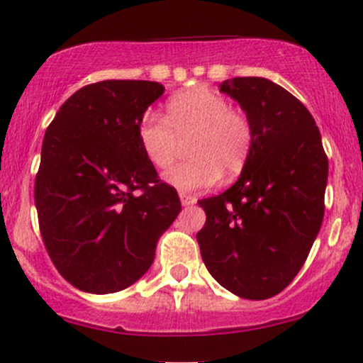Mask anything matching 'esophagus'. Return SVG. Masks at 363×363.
I'll use <instances>...</instances> for the list:
<instances>
[{
    "label": "esophagus",
    "instance_id": "obj_1",
    "mask_svg": "<svg viewBox=\"0 0 363 363\" xmlns=\"http://www.w3.org/2000/svg\"><path fill=\"white\" fill-rule=\"evenodd\" d=\"M180 201H182V204L183 206H190V204H194L196 203V197L194 196H190V194H186V192H180Z\"/></svg>",
    "mask_w": 363,
    "mask_h": 363
}]
</instances>
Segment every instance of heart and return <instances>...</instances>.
<instances>
[{"label":"heart","instance_id":"b5f03b06","mask_svg":"<svg viewBox=\"0 0 363 363\" xmlns=\"http://www.w3.org/2000/svg\"><path fill=\"white\" fill-rule=\"evenodd\" d=\"M138 138L146 159L160 171L173 166L182 143L189 141V162L164 178L180 190H203L213 186L220 174L231 180L242 173L252 153L254 127L222 93L197 88L171 96L166 116L148 111L139 121Z\"/></svg>","mask_w":363,"mask_h":363}]
</instances>
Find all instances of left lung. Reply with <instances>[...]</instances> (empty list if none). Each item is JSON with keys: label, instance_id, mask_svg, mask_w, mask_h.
Wrapping results in <instances>:
<instances>
[{"label": "left lung", "instance_id": "obj_1", "mask_svg": "<svg viewBox=\"0 0 363 363\" xmlns=\"http://www.w3.org/2000/svg\"><path fill=\"white\" fill-rule=\"evenodd\" d=\"M220 91L254 127V146L238 182L197 201L206 213L197 233L211 277L235 295L264 300L303 267L325 215L328 157L307 107L263 77H235Z\"/></svg>", "mask_w": 363, "mask_h": 363}]
</instances>
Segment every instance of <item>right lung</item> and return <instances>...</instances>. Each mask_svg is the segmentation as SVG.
<instances>
[{
    "label": "right lung",
    "instance_id": "add662e5",
    "mask_svg": "<svg viewBox=\"0 0 363 363\" xmlns=\"http://www.w3.org/2000/svg\"><path fill=\"white\" fill-rule=\"evenodd\" d=\"M162 93L153 81L93 82L45 130L35 178L38 228L56 270L81 291L106 295L139 281L180 213L177 189L160 180L138 138Z\"/></svg>",
    "mask_w": 363,
    "mask_h": 363
}]
</instances>
